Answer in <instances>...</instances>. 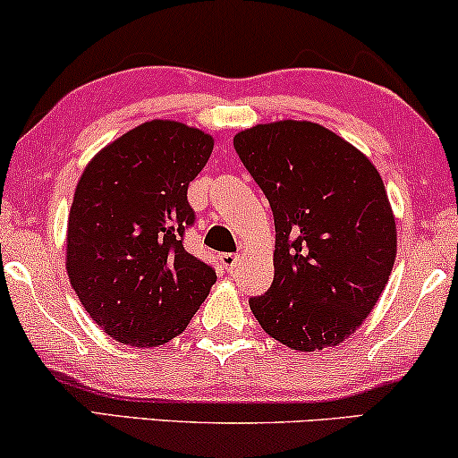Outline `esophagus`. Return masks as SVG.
I'll return each mask as SVG.
<instances>
[{
	"mask_svg": "<svg viewBox=\"0 0 458 458\" xmlns=\"http://www.w3.org/2000/svg\"><path fill=\"white\" fill-rule=\"evenodd\" d=\"M237 263H240V257H237V254H231V252L221 254V265L225 267V271H227V273L233 271Z\"/></svg>",
	"mask_w": 458,
	"mask_h": 458,
	"instance_id": "esophagus-1",
	"label": "esophagus"
}]
</instances>
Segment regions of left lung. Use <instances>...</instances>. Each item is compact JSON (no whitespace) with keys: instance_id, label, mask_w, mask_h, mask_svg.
<instances>
[{"instance_id":"1","label":"left lung","mask_w":458,"mask_h":458,"mask_svg":"<svg viewBox=\"0 0 458 458\" xmlns=\"http://www.w3.org/2000/svg\"><path fill=\"white\" fill-rule=\"evenodd\" d=\"M276 221L273 284L250 299L267 335L296 352L335 347L364 324L397 252L383 178L352 142L313 122L233 136Z\"/></svg>"}]
</instances>
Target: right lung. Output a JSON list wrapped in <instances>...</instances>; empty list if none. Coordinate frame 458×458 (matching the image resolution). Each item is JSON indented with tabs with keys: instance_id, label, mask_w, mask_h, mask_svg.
Returning <instances> with one entry per match:
<instances>
[{
	"instance_id": "right-lung-1",
	"label": "right lung",
	"mask_w": 458,
	"mask_h": 458,
	"mask_svg": "<svg viewBox=\"0 0 458 458\" xmlns=\"http://www.w3.org/2000/svg\"><path fill=\"white\" fill-rule=\"evenodd\" d=\"M215 139L153 120L100 149L81 172L67 223V273L100 330L130 347L181 335L216 282L182 248L193 225L187 187Z\"/></svg>"
}]
</instances>
